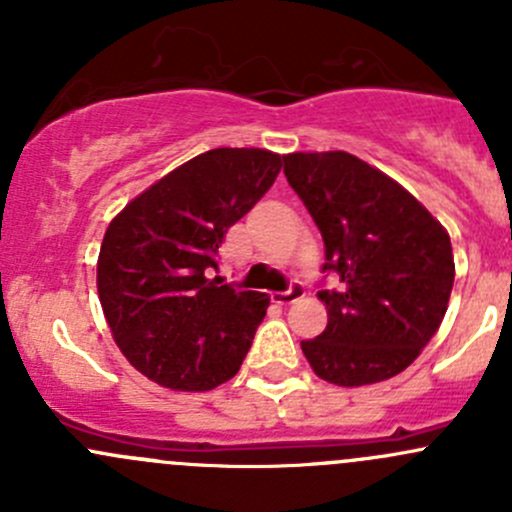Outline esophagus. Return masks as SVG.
<instances>
[{"mask_svg": "<svg viewBox=\"0 0 512 512\" xmlns=\"http://www.w3.org/2000/svg\"><path fill=\"white\" fill-rule=\"evenodd\" d=\"M302 297H304V287L299 285V282H292L287 292L272 294V302H277V304H282V307H287V304L297 302V299H302Z\"/></svg>", "mask_w": 512, "mask_h": 512, "instance_id": "obj_1", "label": "esophagus"}]
</instances>
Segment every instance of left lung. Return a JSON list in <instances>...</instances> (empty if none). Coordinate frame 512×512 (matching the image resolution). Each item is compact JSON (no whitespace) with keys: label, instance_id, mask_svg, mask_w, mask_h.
Masks as SVG:
<instances>
[{"label":"left lung","instance_id":"1","mask_svg":"<svg viewBox=\"0 0 512 512\" xmlns=\"http://www.w3.org/2000/svg\"><path fill=\"white\" fill-rule=\"evenodd\" d=\"M287 183L324 240L327 329L304 339L319 379L364 386L401 374L431 342L451 299V237L421 203L352 153H289Z\"/></svg>","mask_w":512,"mask_h":512}]
</instances>
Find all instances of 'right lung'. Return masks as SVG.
<instances>
[{
	"label": "right lung",
	"instance_id": "right-lung-1",
	"mask_svg": "<svg viewBox=\"0 0 512 512\" xmlns=\"http://www.w3.org/2000/svg\"><path fill=\"white\" fill-rule=\"evenodd\" d=\"M282 156L260 148L200 153L108 225L96 285L123 356L173 391H210L240 371L270 297L210 280L232 227L272 188Z\"/></svg>",
	"mask_w": 512,
	"mask_h": 512
}]
</instances>
